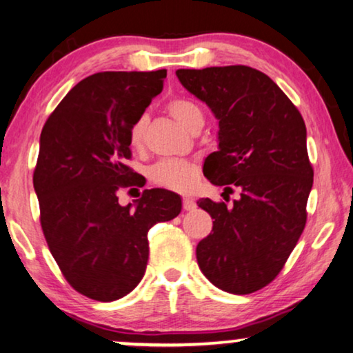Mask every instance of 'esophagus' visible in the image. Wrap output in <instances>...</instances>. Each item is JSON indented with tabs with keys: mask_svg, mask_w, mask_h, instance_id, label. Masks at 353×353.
<instances>
[{
	"mask_svg": "<svg viewBox=\"0 0 353 353\" xmlns=\"http://www.w3.org/2000/svg\"><path fill=\"white\" fill-rule=\"evenodd\" d=\"M182 208H183V210H193L194 208H196V204H194V201L190 196H183L182 198Z\"/></svg>",
	"mask_w": 353,
	"mask_h": 353,
	"instance_id": "34e87169",
	"label": "esophagus"
}]
</instances>
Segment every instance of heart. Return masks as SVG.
I'll use <instances>...</instances> for the list:
<instances>
[{"mask_svg":"<svg viewBox=\"0 0 353 353\" xmlns=\"http://www.w3.org/2000/svg\"><path fill=\"white\" fill-rule=\"evenodd\" d=\"M168 110L179 123L185 126L187 130L192 128V125L198 120H203V112L196 104L190 99L176 98L168 104ZM147 115H139L130 126L128 139L130 145L133 149H141L144 144ZM150 181L168 190L185 192L193 185L196 179V166L185 160H161L150 168Z\"/></svg>","mask_w":353,"mask_h":353,"instance_id":"heart-1","label":"heart"}]
</instances>
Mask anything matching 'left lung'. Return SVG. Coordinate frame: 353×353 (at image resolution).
<instances>
[{
	"label": "left lung",
	"instance_id": "left-lung-1",
	"mask_svg": "<svg viewBox=\"0 0 353 353\" xmlns=\"http://www.w3.org/2000/svg\"><path fill=\"white\" fill-rule=\"evenodd\" d=\"M188 92L219 120V150L204 161V176L223 193L241 190L227 208L203 198L214 219L199 241V270L220 290L247 294L281 272L306 225L314 182L306 125L288 97L250 66L177 70Z\"/></svg>",
	"mask_w": 353,
	"mask_h": 353
}]
</instances>
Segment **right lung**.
<instances>
[{"label": "right lung", "mask_w": 353, "mask_h": 353, "mask_svg": "<svg viewBox=\"0 0 353 353\" xmlns=\"http://www.w3.org/2000/svg\"><path fill=\"white\" fill-rule=\"evenodd\" d=\"M166 70L88 76L61 99L41 131L33 174L41 227L63 276L79 293L109 303L143 279L147 233L177 217L181 196L144 190L120 206V187L136 185L128 131L163 90Z\"/></svg>", "instance_id": "add662e5"}]
</instances>
